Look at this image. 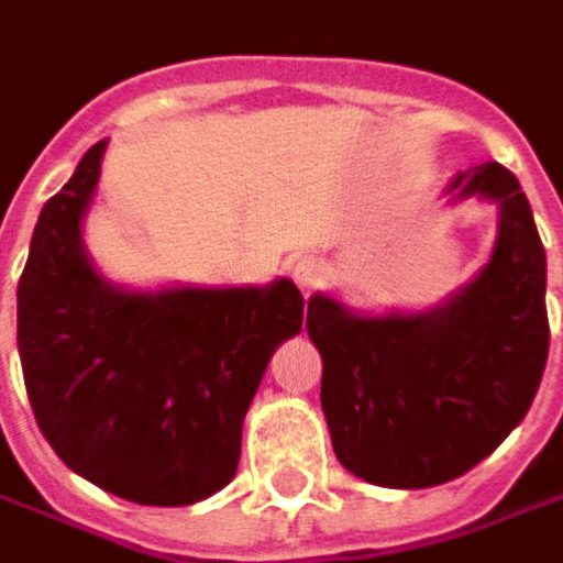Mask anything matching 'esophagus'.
<instances>
[{
    "label": "esophagus",
    "mask_w": 563,
    "mask_h": 563,
    "mask_svg": "<svg viewBox=\"0 0 563 563\" xmlns=\"http://www.w3.org/2000/svg\"><path fill=\"white\" fill-rule=\"evenodd\" d=\"M324 274H328V267H324V261H321V257H314V254L299 257V261H296V267H292V280L299 283V289H302V292H312V289H318V286L324 283Z\"/></svg>",
    "instance_id": "1"
}]
</instances>
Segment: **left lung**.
Wrapping results in <instances>:
<instances>
[{"label":"left lung","mask_w":563,"mask_h":563,"mask_svg":"<svg viewBox=\"0 0 563 563\" xmlns=\"http://www.w3.org/2000/svg\"><path fill=\"white\" fill-rule=\"evenodd\" d=\"M452 190L497 200L500 232L449 302L369 318L309 299L334 452L382 487H433L475 468L526 417L545 373V249L526 194L500 162L459 175Z\"/></svg>","instance_id":"1"}]
</instances>
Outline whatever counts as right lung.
Listing matches in <instances>:
<instances>
[{
  "instance_id": "add662e5",
  "label": "right lung",
  "mask_w": 563,
  "mask_h": 563,
  "mask_svg": "<svg viewBox=\"0 0 563 563\" xmlns=\"http://www.w3.org/2000/svg\"><path fill=\"white\" fill-rule=\"evenodd\" d=\"M104 143L44 203L18 280V353L41 433L82 478L146 507H187L235 478L261 376L306 299L264 289L126 292L95 274L82 213Z\"/></svg>"
}]
</instances>
